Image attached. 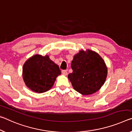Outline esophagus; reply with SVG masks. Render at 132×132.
Listing matches in <instances>:
<instances>
[{
    "instance_id": "esophagus-1",
    "label": "esophagus",
    "mask_w": 132,
    "mask_h": 132,
    "mask_svg": "<svg viewBox=\"0 0 132 132\" xmlns=\"http://www.w3.org/2000/svg\"><path fill=\"white\" fill-rule=\"evenodd\" d=\"M62 74L64 75H67V70H62Z\"/></svg>"
}]
</instances>
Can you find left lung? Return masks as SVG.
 Segmentation results:
<instances>
[{
	"mask_svg": "<svg viewBox=\"0 0 132 132\" xmlns=\"http://www.w3.org/2000/svg\"><path fill=\"white\" fill-rule=\"evenodd\" d=\"M72 72L68 75L74 89L84 95L96 92L104 84L108 70L105 61L96 52L81 50L71 62Z\"/></svg>",
	"mask_w": 132,
	"mask_h": 132,
	"instance_id": "1",
	"label": "left lung"
}]
</instances>
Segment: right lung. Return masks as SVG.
I'll list each match as a JSON object with an SVG mask.
<instances>
[{"mask_svg":"<svg viewBox=\"0 0 132 132\" xmlns=\"http://www.w3.org/2000/svg\"><path fill=\"white\" fill-rule=\"evenodd\" d=\"M61 74L58 65L48 55H35L28 59L23 67V78L28 88L37 93L50 89L58 75Z\"/></svg>","mask_w":132,"mask_h":132,"instance_id":"right-lung-1","label":"right lung"}]
</instances>
